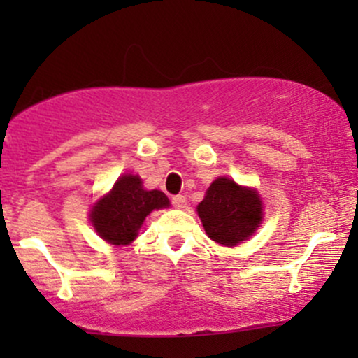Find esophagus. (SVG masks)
Wrapping results in <instances>:
<instances>
[{
  "mask_svg": "<svg viewBox=\"0 0 358 358\" xmlns=\"http://www.w3.org/2000/svg\"><path fill=\"white\" fill-rule=\"evenodd\" d=\"M171 203L176 208H185L187 207V199H185V195H175L171 196Z\"/></svg>",
  "mask_w": 358,
  "mask_h": 358,
  "instance_id": "1",
  "label": "esophagus"
}]
</instances>
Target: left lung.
Wrapping results in <instances>:
<instances>
[{
  "label": "left lung",
  "instance_id": "1",
  "mask_svg": "<svg viewBox=\"0 0 358 358\" xmlns=\"http://www.w3.org/2000/svg\"><path fill=\"white\" fill-rule=\"evenodd\" d=\"M196 212L207 236L224 245H237L248 239L262 220L257 193L229 178H217L210 185Z\"/></svg>",
  "mask_w": 358,
  "mask_h": 358
}]
</instances>
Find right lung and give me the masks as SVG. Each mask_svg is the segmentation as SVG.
<instances>
[{
    "label": "right lung",
    "mask_w": 358,
    "mask_h": 358,
    "mask_svg": "<svg viewBox=\"0 0 358 358\" xmlns=\"http://www.w3.org/2000/svg\"><path fill=\"white\" fill-rule=\"evenodd\" d=\"M168 205L170 200L165 193L145 190L139 176L124 175L114 183L109 195L96 203L90 220L102 239L124 245L136 239L143 220L151 210Z\"/></svg>",
    "instance_id": "1"
}]
</instances>
